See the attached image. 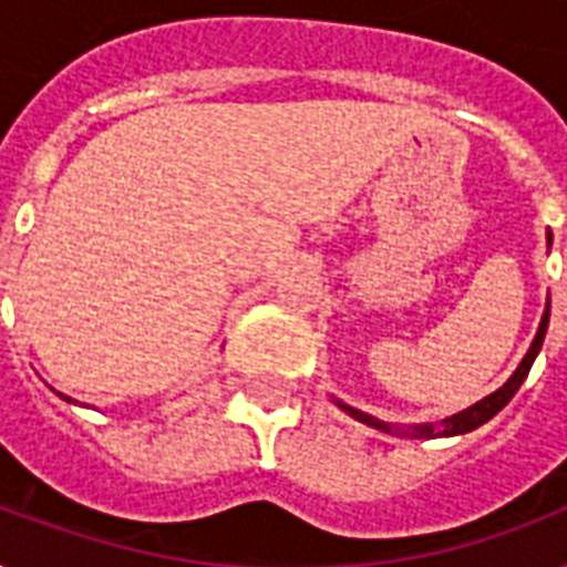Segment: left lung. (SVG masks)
<instances>
[{
  "label": "left lung",
  "mask_w": 567,
  "mask_h": 567,
  "mask_svg": "<svg viewBox=\"0 0 567 567\" xmlns=\"http://www.w3.org/2000/svg\"><path fill=\"white\" fill-rule=\"evenodd\" d=\"M550 244H554V235L547 231V247H550ZM547 323H550V300H547V306H545V315H542V323H538L536 338H533V344H529L527 355H524L518 368H515V373H512V377L506 379L501 388H497V391H492L488 396H483L480 403L467 405V409H462V412H456V414H450V417H444V421H439V423H414V426H400V423L379 421V417L362 412V409H353V405L341 403L338 396H336V403H338V409H344V412L350 414V417H355V421L368 423V426H373V430H379V432H391V435H412V439H447V435H465V432L476 430V426H483L485 421H492L494 414L501 412L503 405L509 403L512 396H515V391H518L520 382L527 379L533 362H536L538 350H542V344H545Z\"/></svg>",
  "instance_id": "left-lung-1"
}]
</instances>
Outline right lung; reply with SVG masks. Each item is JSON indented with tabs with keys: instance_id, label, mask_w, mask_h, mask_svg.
Instances as JSON below:
<instances>
[{
	"instance_id": "right-lung-1",
	"label": "right lung",
	"mask_w": 567,
	"mask_h": 567,
	"mask_svg": "<svg viewBox=\"0 0 567 567\" xmlns=\"http://www.w3.org/2000/svg\"><path fill=\"white\" fill-rule=\"evenodd\" d=\"M55 394H58V391H55ZM58 396H61V400H66V403H75L73 396H66V394H58Z\"/></svg>"
}]
</instances>
